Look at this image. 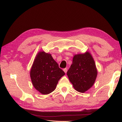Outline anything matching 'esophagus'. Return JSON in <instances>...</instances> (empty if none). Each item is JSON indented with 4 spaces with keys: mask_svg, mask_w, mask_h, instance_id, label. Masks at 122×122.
I'll return each instance as SVG.
<instances>
[{
    "mask_svg": "<svg viewBox=\"0 0 122 122\" xmlns=\"http://www.w3.org/2000/svg\"><path fill=\"white\" fill-rule=\"evenodd\" d=\"M63 71H64V72L65 73H66L67 72V68L64 69H63Z\"/></svg>",
    "mask_w": 122,
    "mask_h": 122,
    "instance_id": "esophagus-1",
    "label": "esophagus"
}]
</instances>
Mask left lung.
Instances as JSON below:
<instances>
[{
	"label": "left lung",
	"mask_w": 122,
	"mask_h": 122,
	"mask_svg": "<svg viewBox=\"0 0 122 122\" xmlns=\"http://www.w3.org/2000/svg\"><path fill=\"white\" fill-rule=\"evenodd\" d=\"M67 75L76 91L84 93L91 88L97 75V68L92 54L86 51L84 54L75 55Z\"/></svg>",
	"instance_id": "obj_1"
}]
</instances>
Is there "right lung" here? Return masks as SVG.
Segmentation results:
<instances>
[{
  "label": "right lung",
  "instance_id": "obj_1",
  "mask_svg": "<svg viewBox=\"0 0 122 122\" xmlns=\"http://www.w3.org/2000/svg\"><path fill=\"white\" fill-rule=\"evenodd\" d=\"M65 73L53 59L51 54L38 52L30 71L31 81L34 87L46 95L53 92Z\"/></svg>",
  "mask_w": 122,
  "mask_h": 122
}]
</instances>
